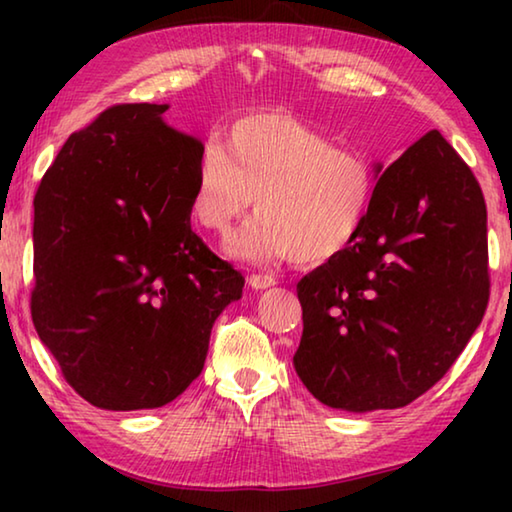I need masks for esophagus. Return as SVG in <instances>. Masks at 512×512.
I'll return each instance as SVG.
<instances>
[{
	"instance_id": "obj_1",
	"label": "esophagus",
	"mask_w": 512,
	"mask_h": 512,
	"mask_svg": "<svg viewBox=\"0 0 512 512\" xmlns=\"http://www.w3.org/2000/svg\"><path fill=\"white\" fill-rule=\"evenodd\" d=\"M248 284L253 289H271V287H275V277L273 275H268V273H253L248 277Z\"/></svg>"
}]
</instances>
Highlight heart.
Here are the masks:
<instances>
[{
  "label": "heart",
  "instance_id": "b5f03b06",
  "mask_svg": "<svg viewBox=\"0 0 512 512\" xmlns=\"http://www.w3.org/2000/svg\"><path fill=\"white\" fill-rule=\"evenodd\" d=\"M255 196L257 216L225 244L230 257L325 264L348 248L375 198V171L361 151L280 110L232 119L207 142L189 196L192 219L225 232Z\"/></svg>",
  "mask_w": 512,
  "mask_h": 512
}]
</instances>
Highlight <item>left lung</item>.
Wrapping results in <instances>:
<instances>
[{"label": "left lung", "mask_w": 512, "mask_h": 512, "mask_svg": "<svg viewBox=\"0 0 512 512\" xmlns=\"http://www.w3.org/2000/svg\"><path fill=\"white\" fill-rule=\"evenodd\" d=\"M357 239L298 282L293 366L332 409H400L443 379L488 307V212L438 131L386 171Z\"/></svg>", "instance_id": "1"}]
</instances>
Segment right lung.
Instances as JSON below:
<instances>
[{
    "mask_svg": "<svg viewBox=\"0 0 512 512\" xmlns=\"http://www.w3.org/2000/svg\"><path fill=\"white\" fill-rule=\"evenodd\" d=\"M167 110H103L67 137L33 198V325L67 384L108 411L176 400L244 289L192 230L203 142L171 128Z\"/></svg>",
    "mask_w": 512,
    "mask_h": 512,
    "instance_id": "add662e5",
    "label": "right lung"
}]
</instances>
